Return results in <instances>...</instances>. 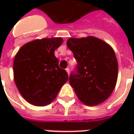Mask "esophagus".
I'll list each match as a JSON object with an SVG mask.
<instances>
[{"mask_svg": "<svg viewBox=\"0 0 134 134\" xmlns=\"http://www.w3.org/2000/svg\"><path fill=\"white\" fill-rule=\"evenodd\" d=\"M66 71H67V74L70 75V69H69V68H66Z\"/></svg>", "mask_w": 134, "mask_h": 134, "instance_id": "esophagus-1", "label": "esophagus"}]
</instances>
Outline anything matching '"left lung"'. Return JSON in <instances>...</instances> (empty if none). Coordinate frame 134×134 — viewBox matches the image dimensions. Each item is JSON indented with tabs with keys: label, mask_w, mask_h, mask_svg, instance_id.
Segmentation results:
<instances>
[{
	"label": "left lung",
	"mask_w": 134,
	"mask_h": 134,
	"mask_svg": "<svg viewBox=\"0 0 134 134\" xmlns=\"http://www.w3.org/2000/svg\"><path fill=\"white\" fill-rule=\"evenodd\" d=\"M67 47L77 65L70 76V84L79 100L93 106L103 103L114 90L118 78V61L109 44L94 36L70 38Z\"/></svg>",
	"instance_id": "left-lung-1"
}]
</instances>
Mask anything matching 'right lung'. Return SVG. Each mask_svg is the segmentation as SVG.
<instances>
[{
	"instance_id": "right-lung-1",
	"label": "right lung",
	"mask_w": 134,
	"mask_h": 134,
	"mask_svg": "<svg viewBox=\"0 0 134 134\" xmlns=\"http://www.w3.org/2000/svg\"><path fill=\"white\" fill-rule=\"evenodd\" d=\"M61 37L36 39L24 44L13 61V77L23 98L36 106L52 102L68 80L65 70L59 67L54 50L61 46Z\"/></svg>"
}]
</instances>
